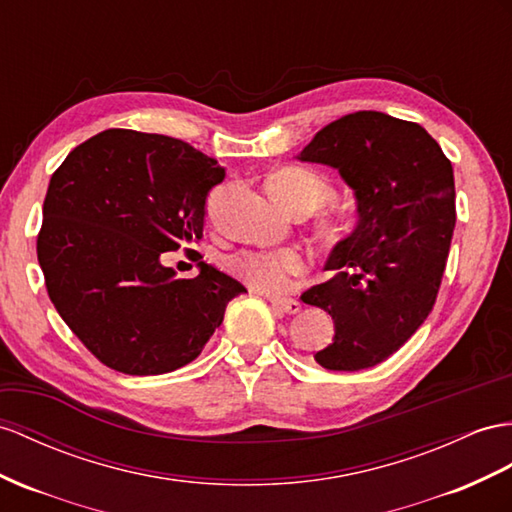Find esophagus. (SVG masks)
I'll return each mask as SVG.
<instances>
[{"label":"esophagus","instance_id":"34e87169","mask_svg":"<svg viewBox=\"0 0 512 512\" xmlns=\"http://www.w3.org/2000/svg\"><path fill=\"white\" fill-rule=\"evenodd\" d=\"M270 303L277 307V309H281L283 313H290V316H294V313L300 311V303H298V300H294V298H277V296H272Z\"/></svg>","mask_w":512,"mask_h":512}]
</instances>
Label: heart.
<instances>
[{"label": "heart", "mask_w": 512, "mask_h": 512, "mask_svg": "<svg viewBox=\"0 0 512 512\" xmlns=\"http://www.w3.org/2000/svg\"><path fill=\"white\" fill-rule=\"evenodd\" d=\"M270 194L287 209H316L331 194L324 177L309 168H285L272 175L268 183ZM229 268L259 292L279 294L292 285V279L309 268V259L298 248H279V251H248L233 255Z\"/></svg>", "instance_id": "heart-1"}]
</instances>
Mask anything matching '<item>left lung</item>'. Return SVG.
Here are the masks:
<instances>
[{
    "label": "left lung",
    "mask_w": 512,
    "mask_h": 512,
    "mask_svg": "<svg viewBox=\"0 0 512 512\" xmlns=\"http://www.w3.org/2000/svg\"><path fill=\"white\" fill-rule=\"evenodd\" d=\"M298 157L337 168L359 212L326 261L335 277L300 296L335 322L316 361L335 372L372 368L435 307L456 222L452 164L422 125L372 110L322 127Z\"/></svg>",
    "instance_id": "1"
}]
</instances>
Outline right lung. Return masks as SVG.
<instances>
[{
  "label": "right lung",
  "mask_w": 512,
  "mask_h": 512,
  "mask_svg": "<svg viewBox=\"0 0 512 512\" xmlns=\"http://www.w3.org/2000/svg\"><path fill=\"white\" fill-rule=\"evenodd\" d=\"M222 179L225 168L188 142L134 129L88 138L51 175L38 264L60 318L103 365L129 376L183 368L246 292L205 261L194 279L162 264L203 238Z\"/></svg>",
  "instance_id": "right-lung-1"
}]
</instances>
